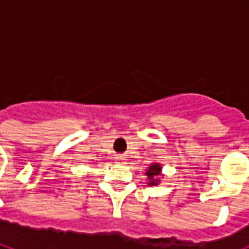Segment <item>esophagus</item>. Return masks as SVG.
I'll return each mask as SVG.
<instances>
[{
	"label": "esophagus",
	"mask_w": 249,
	"mask_h": 249,
	"mask_svg": "<svg viewBox=\"0 0 249 249\" xmlns=\"http://www.w3.org/2000/svg\"><path fill=\"white\" fill-rule=\"evenodd\" d=\"M125 156H123V155H117L116 158H115V161H116L117 164H124L125 163Z\"/></svg>",
	"instance_id": "1"
}]
</instances>
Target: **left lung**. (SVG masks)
<instances>
[{"mask_svg":"<svg viewBox=\"0 0 249 249\" xmlns=\"http://www.w3.org/2000/svg\"><path fill=\"white\" fill-rule=\"evenodd\" d=\"M160 169H161V166H160L159 164H154V165H151L147 169L146 176H147L148 179H150V182H148L150 185H156V183H158V179H155V178L159 176Z\"/></svg>","mask_w":249,"mask_h":249,"instance_id":"1","label":"left lung"}]
</instances>
